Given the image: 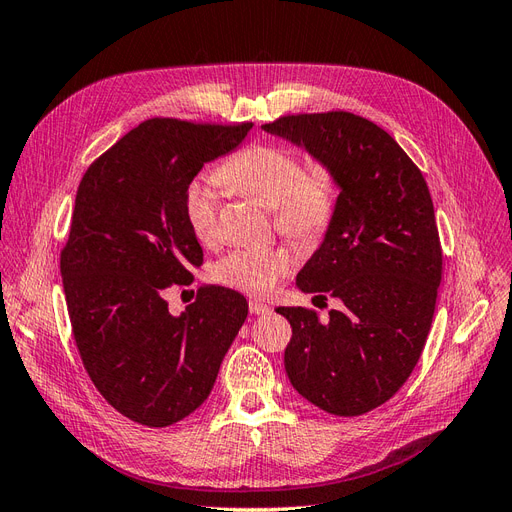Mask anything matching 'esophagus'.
Segmentation results:
<instances>
[{"mask_svg": "<svg viewBox=\"0 0 512 512\" xmlns=\"http://www.w3.org/2000/svg\"><path fill=\"white\" fill-rule=\"evenodd\" d=\"M250 312H252L254 316H260V314H269V312H271V307H269L267 303L258 301V299H252V301H250Z\"/></svg>", "mask_w": 512, "mask_h": 512, "instance_id": "1", "label": "esophagus"}]
</instances>
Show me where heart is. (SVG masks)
<instances>
[{
	"instance_id": "obj_1",
	"label": "heart",
	"mask_w": 512,
	"mask_h": 512,
	"mask_svg": "<svg viewBox=\"0 0 512 512\" xmlns=\"http://www.w3.org/2000/svg\"><path fill=\"white\" fill-rule=\"evenodd\" d=\"M215 179L228 190L250 196L275 211V224L284 235L299 241H316L327 232L333 213L337 185L327 164L303 162L294 151L258 143L241 149L218 170ZM218 190L196 181L185 194V215L194 237L213 243L218 237ZM292 256L284 247L237 250L215 265L218 282L250 294H267L292 269Z\"/></svg>"
}]
</instances>
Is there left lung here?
<instances>
[{"label":"left lung","mask_w":512,"mask_h":512,"mask_svg":"<svg viewBox=\"0 0 512 512\" xmlns=\"http://www.w3.org/2000/svg\"><path fill=\"white\" fill-rule=\"evenodd\" d=\"M262 130L327 164L339 188L297 288L331 294L342 307L327 320L305 307L275 309L292 327L286 374L320 410L365 414L404 386L429 335L442 280L429 188L395 138L365 117L288 115Z\"/></svg>","instance_id":"left-lung-1"}]
</instances>
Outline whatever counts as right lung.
I'll list each match as a JSON object with an SVG mask.
<instances>
[{
	"label": "right lung",
	"instance_id": "add662e5",
	"mask_svg": "<svg viewBox=\"0 0 512 512\" xmlns=\"http://www.w3.org/2000/svg\"><path fill=\"white\" fill-rule=\"evenodd\" d=\"M250 130L147 119L83 175L61 280L87 374L130 421L168 427L190 416L247 318L245 297L230 288H200L179 316L168 312L164 290L188 286L203 265L185 215L190 183Z\"/></svg>",
	"mask_w": 512,
	"mask_h": 512
}]
</instances>
